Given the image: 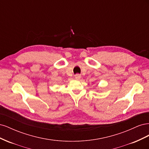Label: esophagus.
Here are the masks:
<instances>
[{
  "label": "esophagus",
  "instance_id": "34e87169",
  "mask_svg": "<svg viewBox=\"0 0 149 149\" xmlns=\"http://www.w3.org/2000/svg\"><path fill=\"white\" fill-rule=\"evenodd\" d=\"M74 78H75L76 79L79 80V79H81V75L79 74H76L75 75V76H74Z\"/></svg>",
  "mask_w": 149,
  "mask_h": 149
}]
</instances>
